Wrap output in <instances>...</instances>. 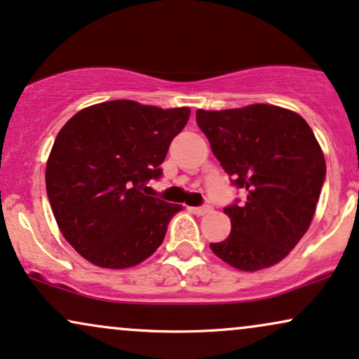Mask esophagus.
Returning <instances> with one entry per match:
<instances>
[{"instance_id": "obj_1", "label": "esophagus", "mask_w": 359, "mask_h": 359, "mask_svg": "<svg viewBox=\"0 0 359 359\" xmlns=\"http://www.w3.org/2000/svg\"><path fill=\"white\" fill-rule=\"evenodd\" d=\"M189 210L196 215H205V214H209L212 209H210L209 205H202V207H189Z\"/></svg>"}]
</instances>
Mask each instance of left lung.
<instances>
[{
	"label": "left lung",
	"instance_id": "obj_1",
	"mask_svg": "<svg viewBox=\"0 0 359 359\" xmlns=\"http://www.w3.org/2000/svg\"><path fill=\"white\" fill-rule=\"evenodd\" d=\"M197 125L231 182L245 191L229 205L231 234L210 249L239 271L266 269L296 248L316 212L325 154L308 122L283 107L197 110Z\"/></svg>",
	"mask_w": 359,
	"mask_h": 359
}]
</instances>
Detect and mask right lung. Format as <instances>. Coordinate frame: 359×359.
I'll return each mask as SVG.
<instances>
[{"label":"right lung","instance_id":"right-lung-1","mask_svg":"<svg viewBox=\"0 0 359 359\" xmlns=\"http://www.w3.org/2000/svg\"><path fill=\"white\" fill-rule=\"evenodd\" d=\"M191 109H158L133 100L86 107L63 125L46 161V194L60 231L81 257L127 269L162 244L182 209L144 194L162 175L168 145Z\"/></svg>","mask_w":359,"mask_h":359}]
</instances>
